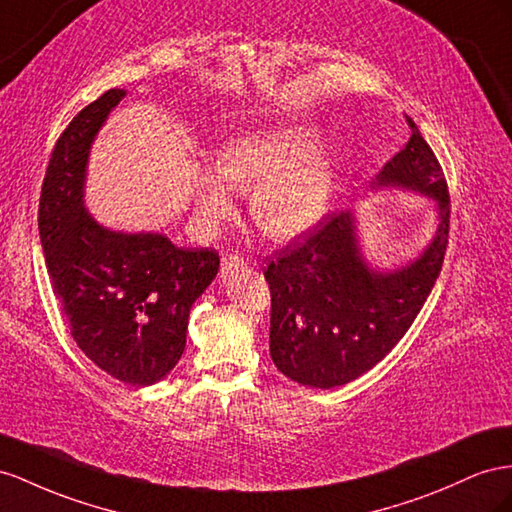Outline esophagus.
<instances>
[{"label": "esophagus", "mask_w": 512, "mask_h": 512, "mask_svg": "<svg viewBox=\"0 0 512 512\" xmlns=\"http://www.w3.org/2000/svg\"><path fill=\"white\" fill-rule=\"evenodd\" d=\"M245 265H247V262L239 254L224 256V260H222V278H228V275L245 269Z\"/></svg>", "instance_id": "esophagus-1"}]
</instances>
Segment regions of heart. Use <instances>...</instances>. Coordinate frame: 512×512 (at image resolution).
Returning <instances> with one entry per match:
<instances>
[{"instance_id": "obj_1", "label": "heart", "mask_w": 512, "mask_h": 512, "mask_svg": "<svg viewBox=\"0 0 512 512\" xmlns=\"http://www.w3.org/2000/svg\"><path fill=\"white\" fill-rule=\"evenodd\" d=\"M321 144L314 124L286 122L247 131L217 153V172L230 187L252 191V219L269 239L295 241L327 215L336 159ZM221 179L211 172L198 176L196 211L204 230L217 228L234 211L232 193Z\"/></svg>"}]
</instances>
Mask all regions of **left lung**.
Returning <instances> with one entry per match:
<instances>
[{"label":"left lung","instance_id":"8db88e82","mask_svg":"<svg viewBox=\"0 0 512 512\" xmlns=\"http://www.w3.org/2000/svg\"><path fill=\"white\" fill-rule=\"evenodd\" d=\"M407 146L383 165L372 189H407L435 202L437 228L424 252L398 269L372 267L353 213L327 217L299 245L269 260V351L282 375L329 390L362 377L416 321L444 262L450 196L441 165L407 118Z\"/></svg>","mask_w":512,"mask_h":512}]
</instances>
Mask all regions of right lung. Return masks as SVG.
<instances>
[{"label":"right lung","instance_id":"1","mask_svg":"<svg viewBox=\"0 0 512 512\" xmlns=\"http://www.w3.org/2000/svg\"><path fill=\"white\" fill-rule=\"evenodd\" d=\"M127 90L112 88L55 142L38 204L53 295L77 347L118 381L153 385L178 364L189 310L215 280L219 254L159 232H120L86 209L92 144Z\"/></svg>","mask_w":512,"mask_h":512}]
</instances>
